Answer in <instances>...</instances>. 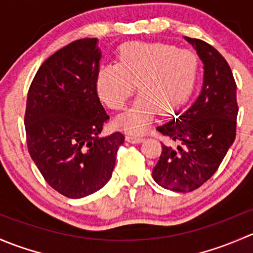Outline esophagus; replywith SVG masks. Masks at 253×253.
<instances>
[{
	"mask_svg": "<svg viewBox=\"0 0 253 253\" xmlns=\"http://www.w3.org/2000/svg\"><path fill=\"white\" fill-rule=\"evenodd\" d=\"M126 140L130 142H136L137 144V142H141L144 140V136L140 134H131L130 132V134H126Z\"/></svg>",
	"mask_w": 253,
	"mask_h": 253,
	"instance_id": "1",
	"label": "esophagus"
}]
</instances>
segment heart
<instances>
[{
    "instance_id": "1",
    "label": "heart",
    "mask_w": 253,
    "mask_h": 253,
    "mask_svg": "<svg viewBox=\"0 0 253 253\" xmlns=\"http://www.w3.org/2000/svg\"><path fill=\"white\" fill-rule=\"evenodd\" d=\"M199 74V61L190 49L161 42H129L119 49L117 63L102 64L96 75L98 97L111 109H123L136 91L139 97L117 124L141 131L158 111L175 112L189 101Z\"/></svg>"
}]
</instances>
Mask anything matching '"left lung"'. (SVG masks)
I'll return each mask as SVG.
<instances>
[{"mask_svg":"<svg viewBox=\"0 0 253 253\" xmlns=\"http://www.w3.org/2000/svg\"><path fill=\"white\" fill-rule=\"evenodd\" d=\"M205 64L202 91L194 105L173 121L157 126L168 139L152 170L165 189H199L219 168L236 136V83L225 58L210 43L185 38Z\"/></svg>","mask_w":253,"mask_h":253,"instance_id":"left-lung-1","label":"left lung"}]
</instances>
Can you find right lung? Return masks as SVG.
I'll list each match as a JSON object with an SVG mask.
<instances>
[{"mask_svg":"<svg viewBox=\"0 0 253 253\" xmlns=\"http://www.w3.org/2000/svg\"><path fill=\"white\" fill-rule=\"evenodd\" d=\"M97 39L73 41L36 72L24 124L31 158L52 189L69 199L100 190L109 180L124 135L98 137L109 116L96 90Z\"/></svg>","mask_w":253,"mask_h":253,"instance_id":"1","label":"right lung"}]
</instances>
